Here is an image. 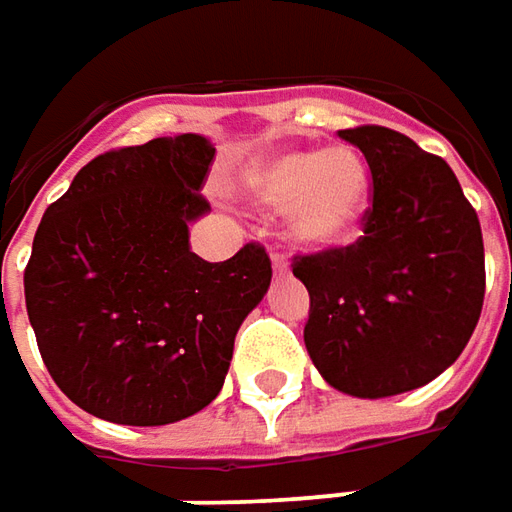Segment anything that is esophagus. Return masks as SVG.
<instances>
[{
    "label": "esophagus",
    "mask_w": 512,
    "mask_h": 512,
    "mask_svg": "<svg viewBox=\"0 0 512 512\" xmlns=\"http://www.w3.org/2000/svg\"><path fill=\"white\" fill-rule=\"evenodd\" d=\"M271 266H274L277 274H285L288 271V257L283 252H271Z\"/></svg>",
    "instance_id": "esophagus-1"
}]
</instances>
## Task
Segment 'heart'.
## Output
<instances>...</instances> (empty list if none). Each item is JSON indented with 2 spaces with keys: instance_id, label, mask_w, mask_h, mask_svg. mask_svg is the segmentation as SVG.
<instances>
[{
  "instance_id": "heart-1",
  "label": "heart",
  "mask_w": 512,
  "mask_h": 512,
  "mask_svg": "<svg viewBox=\"0 0 512 512\" xmlns=\"http://www.w3.org/2000/svg\"><path fill=\"white\" fill-rule=\"evenodd\" d=\"M243 190L263 207L288 204L291 238L311 249L353 241L373 198L370 168L350 145L260 156L243 170Z\"/></svg>"
}]
</instances>
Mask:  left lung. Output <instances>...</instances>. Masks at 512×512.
Segmentation results:
<instances>
[{"label":"left lung","mask_w":512,"mask_h":512,"mask_svg":"<svg viewBox=\"0 0 512 512\" xmlns=\"http://www.w3.org/2000/svg\"><path fill=\"white\" fill-rule=\"evenodd\" d=\"M364 154L373 207L350 246L294 257L311 297L305 347L330 387L389 398L448 370L485 300V246L446 159L384 125L344 128Z\"/></svg>","instance_id":"8db88e82"}]
</instances>
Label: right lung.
<instances>
[{"mask_svg":"<svg viewBox=\"0 0 512 512\" xmlns=\"http://www.w3.org/2000/svg\"><path fill=\"white\" fill-rule=\"evenodd\" d=\"M212 156L198 134L106 151L38 224L27 316L52 381L89 415L165 426L224 387L271 260L260 243L224 263L190 252L187 224L210 210L201 187Z\"/></svg>","mask_w":512,"mask_h":512,"instance_id":"right-lung-1","label":"right lung"}]
</instances>
